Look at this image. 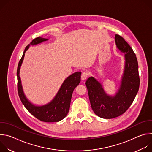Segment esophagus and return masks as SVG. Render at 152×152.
I'll return each mask as SVG.
<instances>
[{"label": "esophagus", "instance_id": "1", "mask_svg": "<svg viewBox=\"0 0 152 152\" xmlns=\"http://www.w3.org/2000/svg\"><path fill=\"white\" fill-rule=\"evenodd\" d=\"M88 73L86 72H84L82 73V75H81V79L82 80H85L87 77H88Z\"/></svg>", "mask_w": 152, "mask_h": 152}]
</instances>
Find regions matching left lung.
I'll return each mask as SVG.
<instances>
[{
	"label": "left lung",
	"instance_id": "1",
	"mask_svg": "<svg viewBox=\"0 0 152 152\" xmlns=\"http://www.w3.org/2000/svg\"><path fill=\"white\" fill-rule=\"evenodd\" d=\"M115 42L124 57V71L117 92L113 96L107 94L102 84L93 76L85 83L92 110L97 116L106 119L124 113L132 103L140 86L138 64L135 53L122 37L116 34Z\"/></svg>",
	"mask_w": 152,
	"mask_h": 152
}]
</instances>
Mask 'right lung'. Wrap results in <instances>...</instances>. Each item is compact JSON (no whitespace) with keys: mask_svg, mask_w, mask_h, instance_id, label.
Returning a JSON list of instances; mask_svg holds the SVG:
<instances>
[{"mask_svg":"<svg viewBox=\"0 0 152 152\" xmlns=\"http://www.w3.org/2000/svg\"><path fill=\"white\" fill-rule=\"evenodd\" d=\"M48 40L49 39L38 37L33 39L26 47L17 67V89L21 102L32 115L42 121L58 122L66 117L69 111L72 94L74 89L80 82L81 72H75L68 76L64 80L55 97L48 103L41 106L35 105L27 99L24 93L20 76V70L25 52L31 46H35Z\"/></svg>","mask_w":152,"mask_h":152,"instance_id":"1","label":"right lung"}]
</instances>
